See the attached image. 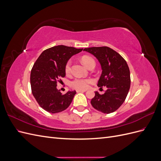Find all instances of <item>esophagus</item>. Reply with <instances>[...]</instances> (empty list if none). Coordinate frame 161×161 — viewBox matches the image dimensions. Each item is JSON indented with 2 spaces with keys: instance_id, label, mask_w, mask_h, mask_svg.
I'll return each instance as SVG.
<instances>
[{
  "instance_id": "obj_1",
  "label": "esophagus",
  "mask_w": 161,
  "mask_h": 161,
  "mask_svg": "<svg viewBox=\"0 0 161 161\" xmlns=\"http://www.w3.org/2000/svg\"><path fill=\"white\" fill-rule=\"evenodd\" d=\"M86 90H79V89H77L76 92H86Z\"/></svg>"
}]
</instances>
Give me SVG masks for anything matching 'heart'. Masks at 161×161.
Masks as SVG:
<instances>
[{
  "mask_svg": "<svg viewBox=\"0 0 161 161\" xmlns=\"http://www.w3.org/2000/svg\"><path fill=\"white\" fill-rule=\"evenodd\" d=\"M81 61L86 67L88 68L92 62H94V60L91 57L84 56L81 58ZM71 70V61L69 60L66 63L65 66V71L66 73H69ZM92 82L91 79H81V78H76L70 82V86L75 89L83 90L89 87L90 83Z\"/></svg>",
  "mask_w": 161,
  "mask_h": 161,
  "instance_id": "heart-1",
  "label": "heart"
}]
</instances>
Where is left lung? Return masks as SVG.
<instances>
[{"label": "left lung", "mask_w": 161, "mask_h": 161, "mask_svg": "<svg viewBox=\"0 0 161 161\" xmlns=\"http://www.w3.org/2000/svg\"><path fill=\"white\" fill-rule=\"evenodd\" d=\"M84 51L91 53L99 62L102 72L97 86L108 89L103 95L95 91L91 103L103 114L114 112L123 104L130 90V72L127 62L109 47H92L85 48Z\"/></svg>", "instance_id": "1"}]
</instances>
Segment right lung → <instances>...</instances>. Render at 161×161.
Instances as JSON below:
<instances>
[{"mask_svg": "<svg viewBox=\"0 0 161 161\" xmlns=\"http://www.w3.org/2000/svg\"><path fill=\"white\" fill-rule=\"evenodd\" d=\"M82 50L63 45L53 46L43 51L33 64L30 76L32 94L46 111L59 113L70 105L76 91L62 95L57 89V82L66 76L65 66L69 60Z\"/></svg>", "mask_w": 161, "mask_h": 161, "instance_id": "add662e5", "label": "right lung"}]
</instances>
